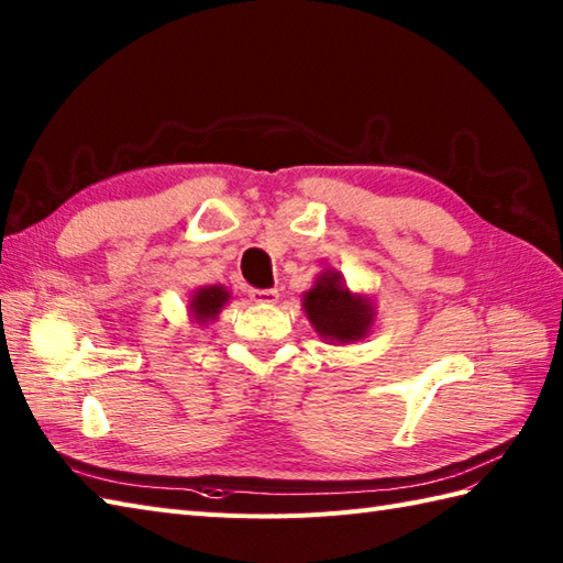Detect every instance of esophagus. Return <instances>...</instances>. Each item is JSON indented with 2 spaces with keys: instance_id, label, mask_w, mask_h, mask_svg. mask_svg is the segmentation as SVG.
<instances>
[{
  "instance_id": "34e87169",
  "label": "esophagus",
  "mask_w": 563,
  "mask_h": 563,
  "mask_svg": "<svg viewBox=\"0 0 563 563\" xmlns=\"http://www.w3.org/2000/svg\"><path fill=\"white\" fill-rule=\"evenodd\" d=\"M249 297L256 305H275V302H278L280 292L278 290H249Z\"/></svg>"
}]
</instances>
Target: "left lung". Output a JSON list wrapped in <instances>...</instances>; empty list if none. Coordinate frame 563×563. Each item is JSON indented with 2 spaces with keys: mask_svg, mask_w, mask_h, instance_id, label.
Listing matches in <instances>:
<instances>
[{
  "mask_svg": "<svg viewBox=\"0 0 563 563\" xmlns=\"http://www.w3.org/2000/svg\"><path fill=\"white\" fill-rule=\"evenodd\" d=\"M302 309L319 336L333 345L363 341L375 327V302L353 292L333 268L317 275L312 288L302 295Z\"/></svg>",
  "mask_w": 563,
  "mask_h": 563,
  "instance_id": "8db88e82",
  "label": "left lung"
}]
</instances>
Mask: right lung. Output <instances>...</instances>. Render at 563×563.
<instances>
[{"label":"right lung","instance_id":"obj_1","mask_svg":"<svg viewBox=\"0 0 563 563\" xmlns=\"http://www.w3.org/2000/svg\"><path fill=\"white\" fill-rule=\"evenodd\" d=\"M230 305V290L224 285H200L194 292H190L188 300V312L196 324L206 327L218 321L222 309Z\"/></svg>","mask_w":563,"mask_h":563}]
</instances>
